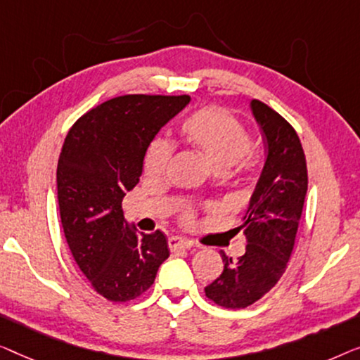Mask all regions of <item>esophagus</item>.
<instances>
[{
  "label": "esophagus",
  "mask_w": 360,
  "mask_h": 360,
  "mask_svg": "<svg viewBox=\"0 0 360 360\" xmlns=\"http://www.w3.org/2000/svg\"><path fill=\"white\" fill-rule=\"evenodd\" d=\"M168 245L171 248V251L189 250V248L194 246L189 240H186V238H179V236H169L168 238Z\"/></svg>",
  "instance_id": "34e87169"
}]
</instances>
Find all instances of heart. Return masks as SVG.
<instances>
[{"instance_id":"b5f03b06","label":"heart","mask_w":360,"mask_h":360,"mask_svg":"<svg viewBox=\"0 0 360 360\" xmlns=\"http://www.w3.org/2000/svg\"><path fill=\"white\" fill-rule=\"evenodd\" d=\"M179 131L186 143L202 153L214 173H224L233 165L245 169L251 166L252 140L250 131L225 110L215 108L197 110L181 124ZM169 155L168 140L156 139L151 141L143 158L145 174L150 178L163 174Z\"/></svg>"}]
</instances>
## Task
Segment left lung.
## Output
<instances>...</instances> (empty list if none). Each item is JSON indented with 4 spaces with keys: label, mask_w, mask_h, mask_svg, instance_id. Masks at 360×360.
Here are the masks:
<instances>
[{
    "label": "left lung",
    "mask_w": 360,
    "mask_h": 360,
    "mask_svg": "<svg viewBox=\"0 0 360 360\" xmlns=\"http://www.w3.org/2000/svg\"><path fill=\"white\" fill-rule=\"evenodd\" d=\"M250 109L264 134L267 156L241 217L246 251L238 261L221 252L224 272L205 287L212 302L231 310L259 300L285 272L308 187L305 153L297 131L261 101H250Z\"/></svg>",
    "instance_id": "obj_1"
}]
</instances>
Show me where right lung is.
Instances as JSON below:
<instances>
[{"mask_svg":"<svg viewBox=\"0 0 360 360\" xmlns=\"http://www.w3.org/2000/svg\"><path fill=\"white\" fill-rule=\"evenodd\" d=\"M189 103V96H119L79 117L65 139L57 166L63 233L81 272L110 302L148 290L169 256L163 233L146 235L125 220L122 199L140 181L156 134Z\"/></svg>","mask_w":360,"mask_h":360,"instance_id":"obj_1","label":"right lung"}]
</instances>
